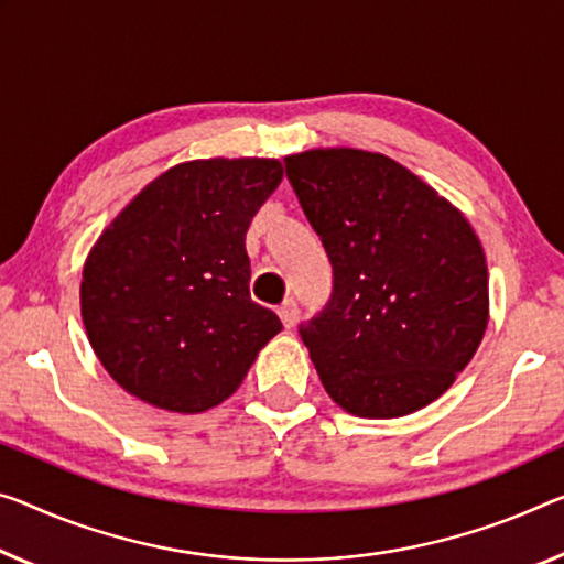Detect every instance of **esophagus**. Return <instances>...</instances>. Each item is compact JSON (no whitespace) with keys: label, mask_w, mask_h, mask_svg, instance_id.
Segmentation results:
<instances>
[{"label":"esophagus","mask_w":564,"mask_h":564,"mask_svg":"<svg viewBox=\"0 0 564 564\" xmlns=\"http://www.w3.org/2000/svg\"><path fill=\"white\" fill-rule=\"evenodd\" d=\"M276 312H280V319L284 323V327H294V323H297V317H300V307L292 297L284 300L282 305L276 307Z\"/></svg>","instance_id":"1"}]
</instances>
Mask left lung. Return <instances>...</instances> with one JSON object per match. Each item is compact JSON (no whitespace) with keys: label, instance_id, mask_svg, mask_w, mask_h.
<instances>
[{"label":"left lung","instance_id":"left-lung-1","mask_svg":"<svg viewBox=\"0 0 564 564\" xmlns=\"http://www.w3.org/2000/svg\"><path fill=\"white\" fill-rule=\"evenodd\" d=\"M284 171L333 264L330 300L300 325L325 391L362 419L436 401L487 330V259L471 224L380 153L307 151Z\"/></svg>","mask_w":564,"mask_h":564}]
</instances>
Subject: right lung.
<instances>
[{
    "mask_svg": "<svg viewBox=\"0 0 564 564\" xmlns=\"http://www.w3.org/2000/svg\"><path fill=\"white\" fill-rule=\"evenodd\" d=\"M272 159L188 161L161 173L102 231L85 262L80 305L112 380L176 413L237 391L282 330L249 297L247 229L280 186Z\"/></svg>",
    "mask_w": 564,
    "mask_h": 564,
    "instance_id": "obj_1",
    "label": "right lung"
}]
</instances>
